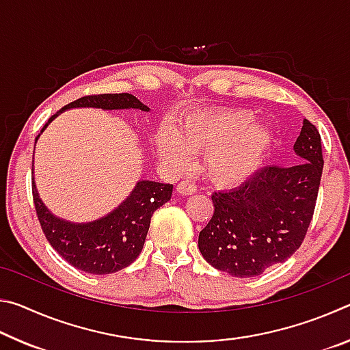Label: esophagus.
<instances>
[{"label":"esophagus","instance_id":"obj_1","mask_svg":"<svg viewBox=\"0 0 350 350\" xmlns=\"http://www.w3.org/2000/svg\"><path fill=\"white\" fill-rule=\"evenodd\" d=\"M176 191L182 194V196H188V194H194L198 191V187L194 185V183H191L189 180H183L180 182L179 185L176 187Z\"/></svg>","mask_w":350,"mask_h":350}]
</instances>
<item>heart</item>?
Wrapping results in <instances>:
<instances>
[{"label": "heart", "instance_id": "1", "mask_svg": "<svg viewBox=\"0 0 350 350\" xmlns=\"http://www.w3.org/2000/svg\"><path fill=\"white\" fill-rule=\"evenodd\" d=\"M244 109L188 114L156 137L159 157L171 168H183L191 154H205L204 171L221 187H238L256 176L273 145V129L253 122Z\"/></svg>", "mask_w": 350, "mask_h": 350}]
</instances>
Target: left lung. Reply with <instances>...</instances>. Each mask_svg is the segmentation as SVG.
Wrapping results in <instances>:
<instances>
[{"mask_svg":"<svg viewBox=\"0 0 350 350\" xmlns=\"http://www.w3.org/2000/svg\"><path fill=\"white\" fill-rule=\"evenodd\" d=\"M293 151V167H264L241 187L213 194L215 213L198 242L213 267L253 278L303 244L324 165L321 137L306 118Z\"/></svg>","mask_w":350,"mask_h":350,"instance_id":"1","label":"left lung"}]
</instances>
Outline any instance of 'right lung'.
<instances>
[{
  "label": "right lung",
  "instance_id": "obj_1",
  "mask_svg": "<svg viewBox=\"0 0 350 350\" xmlns=\"http://www.w3.org/2000/svg\"><path fill=\"white\" fill-rule=\"evenodd\" d=\"M72 108L150 111L133 94L88 96L66 105L52 116L40 134L55 117ZM32 193L41 228L54 250L75 269L92 275H109L128 267L139 256L150 230L152 213L171 199L173 185L139 180L120 205L106 216L91 222H70L55 216L40 199L35 179H32Z\"/></svg>",
  "mask_w": 350,
  "mask_h": 350
}]
</instances>
